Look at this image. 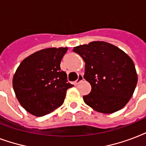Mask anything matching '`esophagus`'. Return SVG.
<instances>
[{"label": "esophagus", "mask_w": 146, "mask_h": 146, "mask_svg": "<svg viewBox=\"0 0 146 146\" xmlns=\"http://www.w3.org/2000/svg\"><path fill=\"white\" fill-rule=\"evenodd\" d=\"M84 80V78H83V75L82 74H79L78 75V79H77L76 81H74V84H78L81 81H82Z\"/></svg>", "instance_id": "1"}]
</instances>
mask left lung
Listing matches in <instances>:
<instances>
[{"label": "left lung", "instance_id": "left-lung-1", "mask_svg": "<svg viewBox=\"0 0 146 146\" xmlns=\"http://www.w3.org/2000/svg\"><path fill=\"white\" fill-rule=\"evenodd\" d=\"M85 62L84 75L91 85L84 101L94 110L113 113L133 96L138 77L132 58L118 47L103 41L74 47Z\"/></svg>", "mask_w": 146, "mask_h": 146}]
</instances>
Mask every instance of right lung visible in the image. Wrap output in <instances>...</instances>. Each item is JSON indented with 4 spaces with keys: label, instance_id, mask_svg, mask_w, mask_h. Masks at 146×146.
<instances>
[{
    "label": "right lung",
    "instance_id": "right-lung-1",
    "mask_svg": "<svg viewBox=\"0 0 146 146\" xmlns=\"http://www.w3.org/2000/svg\"><path fill=\"white\" fill-rule=\"evenodd\" d=\"M67 47L44 48L22 61L13 78L20 105L36 116H42L62 105L66 91L73 87L60 63Z\"/></svg>",
    "mask_w": 146,
    "mask_h": 146
}]
</instances>
